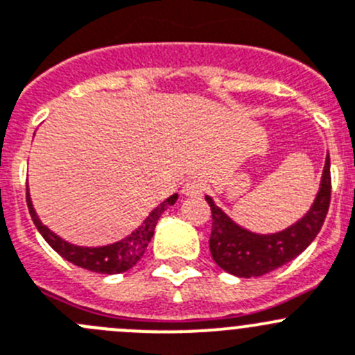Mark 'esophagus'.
I'll return each instance as SVG.
<instances>
[{"label": "esophagus", "mask_w": 355, "mask_h": 355, "mask_svg": "<svg viewBox=\"0 0 355 355\" xmlns=\"http://www.w3.org/2000/svg\"><path fill=\"white\" fill-rule=\"evenodd\" d=\"M183 193L187 197H202L204 193V184L198 183V181L190 180L183 184Z\"/></svg>", "instance_id": "1"}]
</instances>
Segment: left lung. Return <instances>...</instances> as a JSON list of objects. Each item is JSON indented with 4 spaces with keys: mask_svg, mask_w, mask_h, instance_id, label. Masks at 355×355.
<instances>
[{
    "mask_svg": "<svg viewBox=\"0 0 355 355\" xmlns=\"http://www.w3.org/2000/svg\"><path fill=\"white\" fill-rule=\"evenodd\" d=\"M205 200L212 214L209 249L216 265L232 275L245 277V279L265 275L302 254L322 228L331 202L329 155L324 164L319 193L310 211L298 223L279 234L258 235L244 230L221 209L216 207L211 197H205Z\"/></svg>",
    "mask_w": 355,
    "mask_h": 355,
    "instance_id": "left-lung-1",
    "label": "left lung"
}]
</instances>
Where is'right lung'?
<instances>
[{
  "instance_id": "obj_1",
  "label": "right lung",
  "mask_w": 355,
  "mask_h": 355,
  "mask_svg": "<svg viewBox=\"0 0 355 355\" xmlns=\"http://www.w3.org/2000/svg\"><path fill=\"white\" fill-rule=\"evenodd\" d=\"M26 200H28L29 214H31L33 223H35L40 234L43 235V239L49 242V245L57 254H60L64 259L73 263V265L82 266V268L90 270V272L113 275V273L127 272V270L132 268L134 265L139 263L144 251H146L148 244H150L151 237H153L155 226H157L158 219L164 214L165 209L174 205V202L178 200V195H171L167 200H164L157 209H153L150 212V216L143 221V225L136 232H132L129 237L121 239L120 242H114V244L103 245V248H80V245H73L69 242L62 241V239L57 237L53 232H50L40 221V218L35 212V207L31 204L29 191L26 193Z\"/></svg>"
}]
</instances>
